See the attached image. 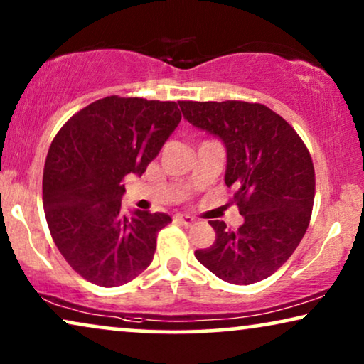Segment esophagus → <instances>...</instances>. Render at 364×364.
<instances>
[{
  "label": "esophagus",
  "mask_w": 364,
  "mask_h": 364,
  "mask_svg": "<svg viewBox=\"0 0 364 364\" xmlns=\"http://www.w3.org/2000/svg\"><path fill=\"white\" fill-rule=\"evenodd\" d=\"M173 220L177 223H181V225H186V227H191L193 222H196V218L191 217V215H182V213H177L176 217H173Z\"/></svg>",
  "instance_id": "1"
}]
</instances>
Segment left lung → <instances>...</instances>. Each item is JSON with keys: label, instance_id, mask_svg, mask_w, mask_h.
I'll list each match as a JSON object with an SVG mask.
<instances>
[{"label": "left lung", "instance_id": "8db88e82", "mask_svg": "<svg viewBox=\"0 0 364 364\" xmlns=\"http://www.w3.org/2000/svg\"><path fill=\"white\" fill-rule=\"evenodd\" d=\"M183 117L227 147V187L245 222L210 220L215 242L196 258L220 280L252 285L273 275L305 235L315 167L295 129L270 107L245 101H178Z\"/></svg>", "mask_w": 364, "mask_h": 364}]
</instances>
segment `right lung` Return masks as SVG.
Segmentation results:
<instances>
[{
  "label": "right lung",
  "instance_id": "1",
  "mask_svg": "<svg viewBox=\"0 0 364 364\" xmlns=\"http://www.w3.org/2000/svg\"><path fill=\"white\" fill-rule=\"evenodd\" d=\"M181 119L173 101L107 96L74 114L53 139L44 215L58 250L84 280L119 287L151 265L157 233L172 218L147 210L124 215L122 182L146 172Z\"/></svg>",
  "mask_w": 364,
  "mask_h": 364
}]
</instances>
